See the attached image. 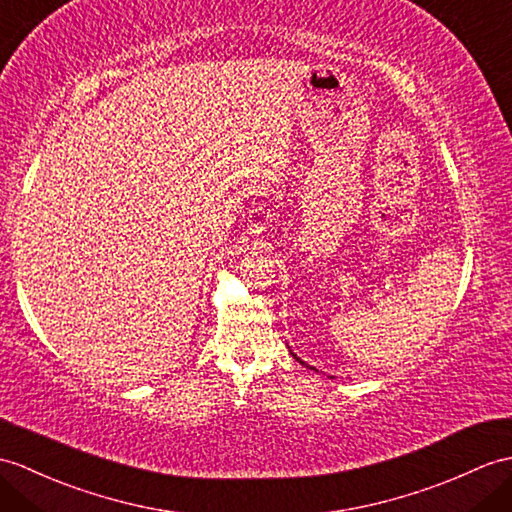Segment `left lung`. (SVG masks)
Here are the masks:
<instances>
[{"label":"left lung","instance_id":"1","mask_svg":"<svg viewBox=\"0 0 512 512\" xmlns=\"http://www.w3.org/2000/svg\"><path fill=\"white\" fill-rule=\"evenodd\" d=\"M292 355H294V353H292ZM294 358H296V355H294ZM296 360H299V358H296ZM299 362H301V360H299ZM301 364H305V362H301Z\"/></svg>","mask_w":512,"mask_h":512}]
</instances>
